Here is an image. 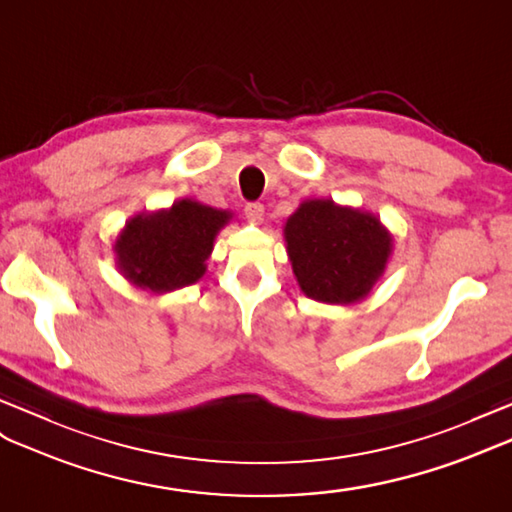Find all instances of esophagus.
I'll list each match as a JSON object with an SVG mask.
<instances>
[{
	"label": "esophagus",
	"mask_w": 512,
	"mask_h": 512,
	"mask_svg": "<svg viewBox=\"0 0 512 512\" xmlns=\"http://www.w3.org/2000/svg\"><path fill=\"white\" fill-rule=\"evenodd\" d=\"M245 215H247L249 221L260 223V221H263V217H265V206L258 204V202L247 204V206H245Z\"/></svg>",
	"instance_id": "esophagus-1"
}]
</instances>
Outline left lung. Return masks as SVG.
<instances>
[{
    "instance_id": "8db88e82",
    "label": "left lung",
    "mask_w": 512,
    "mask_h": 512,
    "mask_svg": "<svg viewBox=\"0 0 512 512\" xmlns=\"http://www.w3.org/2000/svg\"><path fill=\"white\" fill-rule=\"evenodd\" d=\"M299 289L326 304L369 295L389 263L393 239L380 219L332 199H306L284 223Z\"/></svg>"
}]
</instances>
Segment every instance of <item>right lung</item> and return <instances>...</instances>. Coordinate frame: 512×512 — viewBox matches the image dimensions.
I'll return each instance as SVG.
<instances>
[{"instance_id":"right-lung-1","label":"right lung","mask_w":512,"mask_h":512,"mask_svg":"<svg viewBox=\"0 0 512 512\" xmlns=\"http://www.w3.org/2000/svg\"><path fill=\"white\" fill-rule=\"evenodd\" d=\"M232 219L217 210L180 199L167 210L132 217L115 243L123 278L152 293H169L195 284L206 273L215 236Z\"/></svg>"}]
</instances>
